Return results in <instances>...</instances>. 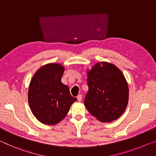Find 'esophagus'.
<instances>
[{
    "instance_id": "34e87169",
    "label": "esophagus",
    "mask_w": 156,
    "mask_h": 156,
    "mask_svg": "<svg viewBox=\"0 0 156 156\" xmlns=\"http://www.w3.org/2000/svg\"><path fill=\"white\" fill-rule=\"evenodd\" d=\"M76 99H77V100L79 101H81V100H82V95H79L77 97H76Z\"/></svg>"
}]
</instances>
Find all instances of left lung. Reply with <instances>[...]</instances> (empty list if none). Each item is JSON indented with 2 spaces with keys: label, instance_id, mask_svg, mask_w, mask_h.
<instances>
[{
  "label": "left lung",
  "instance_id": "1",
  "mask_svg": "<svg viewBox=\"0 0 156 156\" xmlns=\"http://www.w3.org/2000/svg\"><path fill=\"white\" fill-rule=\"evenodd\" d=\"M87 83L84 104L89 113L103 122L118 119L129 100L128 84L120 70L111 63H98L88 72Z\"/></svg>",
  "mask_w": 156,
  "mask_h": 156
}]
</instances>
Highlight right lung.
<instances>
[{
	"instance_id": "1",
	"label": "right lung",
	"mask_w": 156,
	"mask_h": 156,
	"mask_svg": "<svg viewBox=\"0 0 156 156\" xmlns=\"http://www.w3.org/2000/svg\"><path fill=\"white\" fill-rule=\"evenodd\" d=\"M63 72V66L49 63L39 68L30 81L28 102L33 115L43 124L58 123L76 100L68 86L61 83Z\"/></svg>"
}]
</instances>
